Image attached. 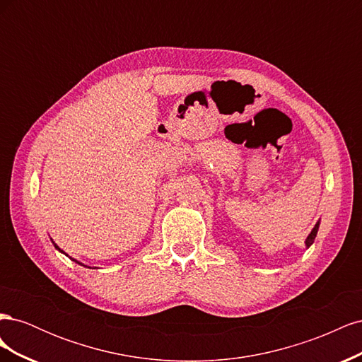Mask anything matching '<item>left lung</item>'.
Segmentation results:
<instances>
[{
	"label": "left lung",
	"mask_w": 362,
	"mask_h": 362,
	"mask_svg": "<svg viewBox=\"0 0 362 362\" xmlns=\"http://www.w3.org/2000/svg\"><path fill=\"white\" fill-rule=\"evenodd\" d=\"M319 226H320V221L314 225L313 231L310 233V235H308V237H306V240H305V246H306V249H308V247H310V246L314 243L315 235H317V231H319Z\"/></svg>",
	"instance_id": "obj_1"
}]
</instances>
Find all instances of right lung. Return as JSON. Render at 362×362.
<instances>
[{
  "label": "right lung",
  "instance_id": "1",
  "mask_svg": "<svg viewBox=\"0 0 362 362\" xmlns=\"http://www.w3.org/2000/svg\"><path fill=\"white\" fill-rule=\"evenodd\" d=\"M51 242H52V240H51ZM52 243H54V242H52ZM54 247H56L57 250H60V252H62V254H64V252H63V250H62V249H60V247H59V246H57L56 243H54ZM64 255H66V257H69L68 254H64ZM69 258H71V257H69ZM71 259H72V261H75V262H76V264H80V266H84V264H83V262H80V261H76V259H74V258H71ZM84 267H87V266H84ZM89 269H92V267H89Z\"/></svg>",
  "mask_w": 362,
  "mask_h": 362
}]
</instances>
